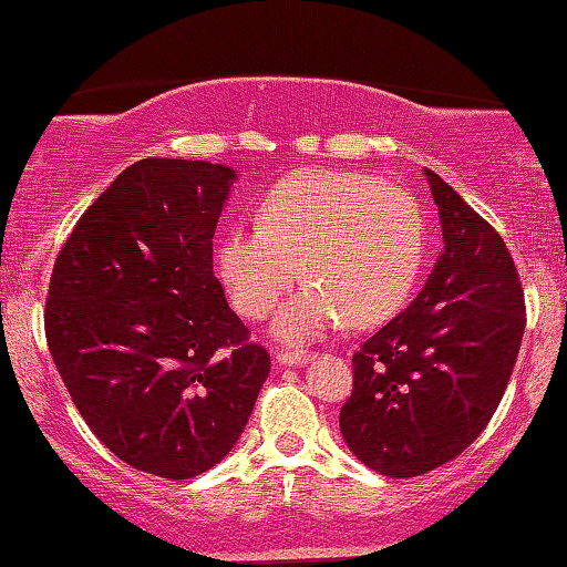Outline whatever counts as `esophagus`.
Returning a JSON list of instances; mask_svg holds the SVG:
<instances>
[{"label":"esophagus","instance_id":"obj_1","mask_svg":"<svg viewBox=\"0 0 567 567\" xmlns=\"http://www.w3.org/2000/svg\"><path fill=\"white\" fill-rule=\"evenodd\" d=\"M312 354L310 352H277L275 354V362L277 364H285V368H295V364H302L310 360Z\"/></svg>","mask_w":567,"mask_h":567}]
</instances>
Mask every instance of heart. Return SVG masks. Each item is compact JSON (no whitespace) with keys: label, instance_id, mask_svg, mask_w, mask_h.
I'll use <instances>...</instances> for the list:
<instances>
[{"label":"heart","instance_id":"obj_1","mask_svg":"<svg viewBox=\"0 0 567 567\" xmlns=\"http://www.w3.org/2000/svg\"><path fill=\"white\" fill-rule=\"evenodd\" d=\"M260 225L219 237L217 267L239 315L262 320L310 277L277 315L285 342H305L350 320L358 328L395 315L425 257V223L405 189L362 172L305 169L267 189Z\"/></svg>","mask_w":567,"mask_h":567}]
</instances>
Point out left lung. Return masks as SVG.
Instances as JSON below:
<instances>
[{"label": "left lung", "instance_id": "1", "mask_svg": "<svg viewBox=\"0 0 567 567\" xmlns=\"http://www.w3.org/2000/svg\"><path fill=\"white\" fill-rule=\"evenodd\" d=\"M443 252L398 318L352 354L340 430L352 455L388 477L450 463L501 405L525 330V297L503 237L425 169Z\"/></svg>", "mask_w": 567, "mask_h": 567}]
</instances>
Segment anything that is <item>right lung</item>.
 <instances>
[{"label": "right lung", "mask_w": 567, "mask_h": 567, "mask_svg": "<svg viewBox=\"0 0 567 567\" xmlns=\"http://www.w3.org/2000/svg\"><path fill=\"white\" fill-rule=\"evenodd\" d=\"M235 179L213 162H134L56 255L52 360L92 433L142 473L189 480L217 465L270 375L213 272Z\"/></svg>", "instance_id": "add662e5"}]
</instances>
